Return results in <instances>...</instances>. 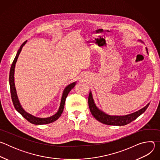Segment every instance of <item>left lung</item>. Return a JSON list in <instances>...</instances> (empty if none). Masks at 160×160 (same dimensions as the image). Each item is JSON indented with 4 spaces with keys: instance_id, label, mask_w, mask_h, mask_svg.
<instances>
[{
    "instance_id": "1",
    "label": "left lung",
    "mask_w": 160,
    "mask_h": 160,
    "mask_svg": "<svg viewBox=\"0 0 160 160\" xmlns=\"http://www.w3.org/2000/svg\"><path fill=\"white\" fill-rule=\"evenodd\" d=\"M138 41L142 43V42L140 40H138ZM146 50L147 51V53L148 54L147 48H146ZM88 106H89V109L91 113H92L93 117L98 121L106 125H115V126H123V125H125L127 124L130 123L132 121L135 120L137 118L139 117L140 115H141L146 110V109L149 105V102L146 106H145L142 109L133 113L128 114V115H122V116L110 115L106 113L105 112H104L103 111L101 110L97 106L93 99L92 94V92H91V90L90 91L89 96H88Z\"/></svg>"
}]
</instances>
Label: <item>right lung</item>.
<instances>
[{"label":"right lung","instance_id":"right-lung-1","mask_svg":"<svg viewBox=\"0 0 160 160\" xmlns=\"http://www.w3.org/2000/svg\"><path fill=\"white\" fill-rule=\"evenodd\" d=\"M27 42V40H26L23 43H22L19 49H18L17 54L16 55V57L12 62V64L11 65V69H10V73H9V85H10V89H11V98L12 101L14 104V106L16 111L20 113L21 115L26 120H27L29 122L31 123L35 124V125H44V124H48L50 123H52L57 120L60 116L61 115V114L63 111L64 107V103L66 101V98L67 96L69 94V92L71 91V90L75 86L77 82H74L73 83H70L69 85H68L63 90V92L62 94L61 99V102L59 104V109L58 111L53 115L52 116L47 117V118H40V117H35L32 114L27 112L23 108H22L19 100L18 97L17 92H16V89L15 87V83H14V69H15V66L17 62V60L18 59L19 55L23 48L24 45L26 44Z\"/></svg>","mask_w":160,"mask_h":160}]
</instances>
